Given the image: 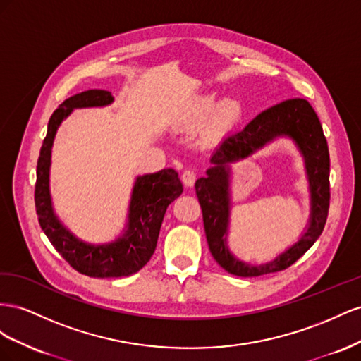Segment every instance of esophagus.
I'll list each match as a JSON object with an SVG mask.
<instances>
[{"mask_svg":"<svg viewBox=\"0 0 361 361\" xmlns=\"http://www.w3.org/2000/svg\"><path fill=\"white\" fill-rule=\"evenodd\" d=\"M195 180H197V172L192 169H186L181 173V181L186 188H192L195 184Z\"/></svg>","mask_w":361,"mask_h":361,"instance_id":"obj_1","label":"esophagus"}]
</instances>
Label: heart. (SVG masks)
I'll list each match as a JSON object with an SVG mask.
<instances>
[{"label":"heart","mask_w":361,"mask_h":361,"mask_svg":"<svg viewBox=\"0 0 361 361\" xmlns=\"http://www.w3.org/2000/svg\"><path fill=\"white\" fill-rule=\"evenodd\" d=\"M213 104L214 101L210 97L201 99L193 110V118L202 119L207 116L213 109ZM240 115H242V106L238 99H225L221 102V106L218 109V119L221 122H234Z\"/></svg>","instance_id":"obj_1"}]
</instances>
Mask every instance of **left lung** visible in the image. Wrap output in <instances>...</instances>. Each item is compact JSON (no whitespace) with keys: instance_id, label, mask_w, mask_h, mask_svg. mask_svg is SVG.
<instances>
[{"instance_id":"1","label":"left lung","mask_w":361,"mask_h":361,"mask_svg":"<svg viewBox=\"0 0 361 361\" xmlns=\"http://www.w3.org/2000/svg\"><path fill=\"white\" fill-rule=\"evenodd\" d=\"M280 137L290 138L305 160L311 193V216L302 238L275 259L252 265L235 257L228 246L231 220V163L252 155ZM205 177L195 183L205 238L213 259L238 276H260L287 269L324 231L329 207V154L322 126L310 102L293 98L257 115L243 130L226 136L210 157Z\"/></svg>"}]
</instances>
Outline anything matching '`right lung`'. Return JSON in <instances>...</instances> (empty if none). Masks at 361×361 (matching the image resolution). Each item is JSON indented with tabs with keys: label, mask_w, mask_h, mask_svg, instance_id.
Masks as SVG:
<instances>
[{
	"label": "right lung",
	"mask_w": 361,
	"mask_h": 361,
	"mask_svg": "<svg viewBox=\"0 0 361 361\" xmlns=\"http://www.w3.org/2000/svg\"><path fill=\"white\" fill-rule=\"evenodd\" d=\"M115 98L110 92L92 89L65 99L51 115L48 131L37 160L35 190L36 213L40 226L57 252L80 274L94 278L128 276L140 271L156 251L160 226L168 205L183 193L178 172L166 168L136 177L126 226L110 242L89 243L78 239L57 216L49 189L51 154L57 130L75 109L106 107Z\"/></svg>",
	"instance_id": "add662e5"
}]
</instances>
